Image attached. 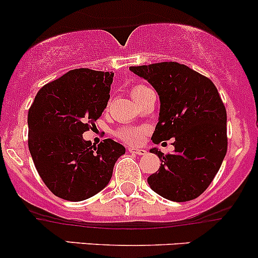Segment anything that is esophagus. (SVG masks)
I'll return each mask as SVG.
<instances>
[{"mask_svg":"<svg viewBox=\"0 0 258 258\" xmlns=\"http://www.w3.org/2000/svg\"><path fill=\"white\" fill-rule=\"evenodd\" d=\"M128 150L130 151V153L137 154V155H145V154H147V150H145V149H139V148L129 147Z\"/></svg>","mask_w":258,"mask_h":258,"instance_id":"34e87169","label":"esophagus"}]
</instances>
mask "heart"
<instances>
[{"label":"heart","instance_id":"b5f03b06","mask_svg":"<svg viewBox=\"0 0 258 258\" xmlns=\"http://www.w3.org/2000/svg\"><path fill=\"white\" fill-rule=\"evenodd\" d=\"M149 89L144 86H135L133 87L132 90H130V94H132L133 99H137L143 92ZM143 135V129L142 128H135V126H123V128L118 129L116 132V137L119 139H121L123 142H128V143H135L142 138Z\"/></svg>","mask_w":258,"mask_h":258}]
</instances>
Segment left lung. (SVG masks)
I'll list each match as a JSON object with an SVG mask.
<instances>
[{
	"mask_svg": "<svg viewBox=\"0 0 258 258\" xmlns=\"http://www.w3.org/2000/svg\"><path fill=\"white\" fill-rule=\"evenodd\" d=\"M129 70L148 81L160 99L153 142L174 138V153L150 149L161 164L148 177L149 186L168 200H194L211 184L227 151V115L219 92L209 78L176 62Z\"/></svg>",
	"mask_w": 258,
	"mask_h": 258,
	"instance_id": "8db88e82",
	"label": "left lung"
}]
</instances>
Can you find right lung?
<instances>
[{"instance_id":"obj_1","label":"right lung","mask_w":258,"mask_h":258,"mask_svg":"<svg viewBox=\"0 0 258 258\" xmlns=\"http://www.w3.org/2000/svg\"><path fill=\"white\" fill-rule=\"evenodd\" d=\"M114 73L79 68L39 89L28 111V148L46 186L60 199L83 201L109 184L125 148L111 139H83L107 108Z\"/></svg>"}]
</instances>
